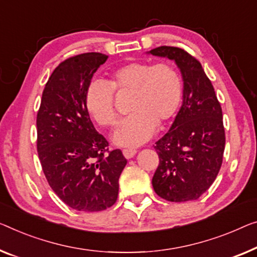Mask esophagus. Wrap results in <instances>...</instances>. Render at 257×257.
Segmentation results:
<instances>
[{
  "label": "esophagus",
  "mask_w": 257,
  "mask_h": 257,
  "mask_svg": "<svg viewBox=\"0 0 257 257\" xmlns=\"http://www.w3.org/2000/svg\"><path fill=\"white\" fill-rule=\"evenodd\" d=\"M136 153H137V151H136V150H133V149H125V150H123V156H124L127 159L134 158Z\"/></svg>",
  "instance_id": "obj_1"
}]
</instances>
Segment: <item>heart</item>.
<instances>
[{"label":"heart","mask_w":257,"mask_h":257,"mask_svg":"<svg viewBox=\"0 0 257 257\" xmlns=\"http://www.w3.org/2000/svg\"><path fill=\"white\" fill-rule=\"evenodd\" d=\"M133 92L129 112L114 130L116 145L135 148L151 139L159 127L177 114L182 101L183 84L178 69L168 63L130 62L110 75L108 83L93 80L86 89L85 106L91 117L102 127L115 123L114 92Z\"/></svg>","instance_id":"heart-1"}]
</instances>
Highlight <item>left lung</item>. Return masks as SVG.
<instances>
[{"instance_id": "obj_1", "label": "left lung", "mask_w": 257, "mask_h": 257, "mask_svg": "<svg viewBox=\"0 0 257 257\" xmlns=\"http://www.w3.org/2000/svg\"><path fill=\"white\" fill-rule=\"evenodd\" d=\"M148 54L174 61L182 76V105L168 133L155 145L159 166L152 178L158 196L170 202L197 200L210 188L223 163V113L201 63L178 47Z\"/></svg>"}]
</instances>
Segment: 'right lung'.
<instances>
[{
	"mask_svg": "<svg viewBox=\"0 0 257 257\" xmlns=\"http://www.w3.org/2000/svg\"><path fill=\"white\" fill-rule=\"evenodd\" d=\"M108 56L85 53L60 64L46 84L37 115L38 155L54 193L84 212L106 210L117 200L127 164L121 150L95 130L85 106L87 86Z\"/></svg>",
	"mask_w": 257,
	"mask_h": 257,
	"instance_id": "right-lung-1",
	"label": "right lung"
}]
</instances>
